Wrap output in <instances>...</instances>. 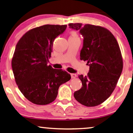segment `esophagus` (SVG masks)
<instances>
[{"label": "esophagus", "mask_w": 133, "mask_h": 133, "mask_svg": "<svg viewBox=\"0 0 133 133\" xmlns=\"http://www.w3.org/2000/svg\"><path fill=\"white\" fill-rule=\"evenodd\" d=\"M70 75L72 78H75L76 77V75L75 74H71Z\"/></svg>", "instance_id": "obj_1"}]
</instances>
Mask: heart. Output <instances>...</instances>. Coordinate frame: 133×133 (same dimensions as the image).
Masks as SVG:
<instances>
[{"mask_svg":"<svg viewBox=\"0 0 133 133\" xmlns=\"http://www.w3.org/2000/svg\"><path fill=\"white\" fill-rule=\"evenodd\" d=\"M70 37H72V38H78L77 34L74 31H72V32H71V35Z\"/></svg>","mask_w":133,"mask_h":133,"instance_id":"heart-1","label":"heart"}]
</instances>
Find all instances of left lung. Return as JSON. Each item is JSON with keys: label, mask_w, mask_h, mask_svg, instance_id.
<instances>
[{"label": "left lung", "mask_w": 133, "mask_h": 133, "mask_svg": "<svg viewBox=\"0 0 133 133\" xmlns=\"http://www.w3.org/2000/svg\"><path fill=\"white\" fill-rule=\"evenodd\" d=\"M72 29L79 30L84 37L80 59L87 61V75H80L82 87L74 97L86 107L101 104L115 89L123 69L122 54L116 39L111 32L100 26L69 23Z\"/></svg>", "instance_id": "left-lung-1"}]
</instances>
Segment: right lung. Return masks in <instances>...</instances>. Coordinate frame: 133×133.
<instances>
[{"mask_svg": "<svg viewBox=\"0 0 133 133\" xmlns=\"http://www.w3.org/2000/svg\"><path fill=\"white\" fill-rule=\"evenodd\" d=\"M66 27L45 25L35 28L26 32L17 44L11 61L15 81L32 103H51L57 98L59 86L70 79L66 71L48 65L54 41Z\"/></svg>", "mask_w": 133, "mask_h": 133, "instance_id": "obj_1", "label": "right lung"}]
</instances>
